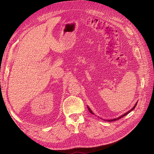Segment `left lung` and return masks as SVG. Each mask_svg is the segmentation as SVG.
<instances>
[{
    "label": "left lung",
    "instance_id": "8db88e82",
    "mask_svg": "<svg viewBox=\"0 0 154 154\" xmlns=\"http://www.w3.org/2000/svg\"><path fill=\"white\" fill-rule=\"evenodd\" d=\"M137 103H136V104H135V105L134 106V107H133V108L132 109H130L129 111H128L127 112H126L125 114H123L122 116H119V117H118V118H114V119H109V120H105L106 121V122H114V121H116V120H118V119H121V118H123V116H125L126 115H127V114H128L129 112H131L132 110H133L134 109H135V107H136V105H137ZM87 108H88V111H89L91 113V114H94V113H93L92 112V111L90 109V108H89V107H88V106H87Z\"/></svg>",
    "mask_w": 154,
    "mask_h": 154
}]
</instances>
